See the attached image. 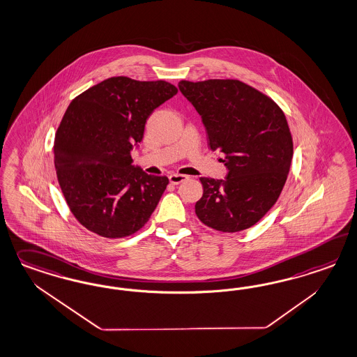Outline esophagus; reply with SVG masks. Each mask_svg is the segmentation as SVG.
Here are the masks:
<instances>
[{
    "instance_id": "34e87169",
    "label": "esophagus",
    "mask_w": 357,
    "mask_h": 357,
    "mask_svg": "<svg viewBox=\"0 0 357 357\" xmlns=\"http://www.w3.org/2000/svg\"><path fill=\"white\" fill-rule=\"evenodd\" d=\"M185 180H188V176H185V174H178V173H172V174H169V181H171V184H181V183L185 181Z\"/></svg>"
}]
</instances>
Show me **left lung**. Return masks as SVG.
<instances>
[{"instance_id":"8db88e82","label":"left lung","mask_w":357,"mask_h":357,"mask_svg":"<svg viewBox=\"0 0 357 357\" xmlns=\"http://www.w3.org/2000/svg\"><path fill=\"white\" fill-rule=\"evenodd\" d=\"M178 88L206 127L207 146L226 155L225 181L199 177L196 214L207 227L239 232L276 204L288 178L293 139L282 109L243 81H188Z\"/></svg>"}]
</instances>
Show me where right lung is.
I'll return each instance as SVG.
<instances>
[{"label": "right lung", "instance_id": "obj_1", "mask_svg": "<svg viewBox=\"0 0 357 357\" xmlns=\"http://www.w3.org/2000/svg\"><path fill=\"white\" fill-rule=\"evenodd\" d=\"M177 93L164 80L116 76L72 100L59 125L55 168L70 213L86 230L119 239L140 230L158 206L165 176L131 165L151 113Z\"/></svg>", "mask_w": 357, "mask_h": 357}]
</instances>
